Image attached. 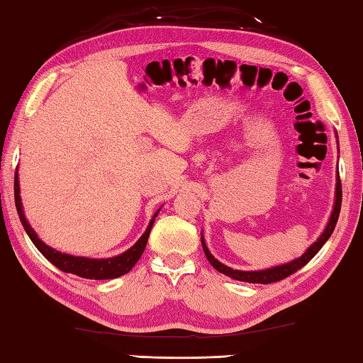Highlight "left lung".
Masks as SVG:
<instances>
[{"label": "left lung", "mask_w": 363, "mask_h": 363, "mask_svg": "<svg viewBox=\"0 0 363 363\" xmlns=\"http://www.w3.org/2000/svg\"><path fill=\"white\" fill-rule=\"evenodd\" d=\"M336 195H335V206H333V211H331V216L327 227H325V230L322 232V235L317 238V242H314L311 245L309 248L306 250V253L298 257V259H293L286 264H280V266H275V267H270V269H264V270H237V269H232V267H227L225 264L219 262L218 259H214V256L210 253V250H208L206 243H205V238L201 237V247H203V251L206 255V259L210 261L211 266L218 270V272L227 275V277H230L233 280H240V281H248V284H262V285H267V284H272V281H279V280H284L286 277H290L291 274L296 272L301 267H304L307 262H309L312 257H314L320 248L325 245V242L328 240L331 233H333L336 223H337V218H340V211H341V199H342V190H341V181H340V173H337L336 177Z\"/></svg>", "instance_id": "obj_1"}]
</instances>
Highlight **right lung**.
Here are the masks:
<instances>
[{
  "label": "right lung",
  "instance_id": "add662e5",
  "mask_svg": "<svg viewBox=\"0 0 363 363\" xmlns=\"http://www.w3.org/2000/svg\"><path fill=\"white\" fill-rule=\"evenodd\" d=\"M14 200H16V208H17V214H19L21 223L23 225V229L28 233L30 240L33 242V245L38 248L40 253L46 257V259L54 264L57 269L62 270V272H69V274H75L78 277L83 279H91V280H106V279H116L120 275H125L130 272V270L134 267V264L139 261V257L143 256L147 240H149L152 225L155 223L157 214L160 210L153 214V218L150 219L149 227H147L145 232L143 233V237L133 245L130 250H126L125 253H121L118 256L113 257H107V259H91V257H83V256H72L67 253H60V251L54 250L51 247H48L46 243H43L36 232L32 229V225L28 224V220L23 216V210H22V201H21V190H19V176H14Z\"/></svg>",
  "mask_w": 363,
  "mask_h": 363
}]
</instances>
